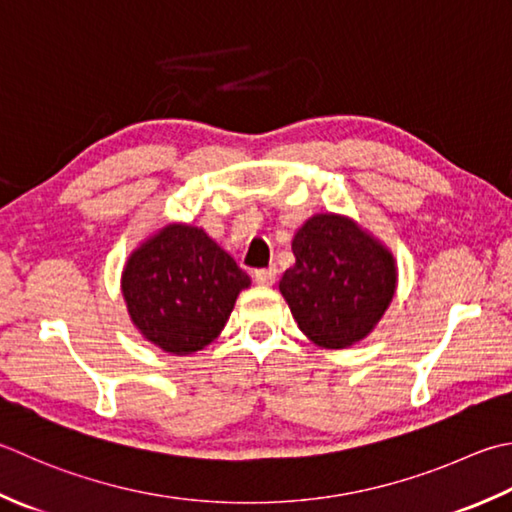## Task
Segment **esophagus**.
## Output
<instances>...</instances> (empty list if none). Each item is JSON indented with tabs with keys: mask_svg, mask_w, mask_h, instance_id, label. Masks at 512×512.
<instances>
[{
	"mask_svg": "<svg viewBox=\"0 0 512 512\" xmlns=\"http://www.w3.org/2000/svg\"><path fill=\"white\" fill-rule=\"evenodd\" d=\"M277 279V268L270 266V268H259L255 270V282L262 284V286H273Z\"/></svg>",
	"mask_w": 512,
	"mask_h": 512,
	"instance_id": "obj_1",
	"label": "esophagus"
}]
</instances>
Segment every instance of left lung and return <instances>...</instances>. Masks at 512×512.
<instances>
[{
    "label": "left lung",
    "instance_id": "8db88e82",
    "mask_svg": "<svg viewBox=\"0 0 512 512\" xmlns=\"http://www.w3.org/2000/svg\"><path fill=\"white\" fill-rule=\"evenodd\" d=\"M295 266L279 293L299 330L322 348H346L373 333L397 290L390 250L337 213H317L293 237Z\"/></svg>",
    "mask_w": 512,
    "mask_h": 512
}]
</instances>
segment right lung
I'll return each instance as SVG.
<instances>
[{
	"label": "right lung",
	"mask_w": 512,
	"mask_h": 512,
	"mask_svg": "<svg viewBox=\"0 0 512 512\" xmlns=\"http://www.w3.org/2000/svg\"><path fill=\"white\" fill-rule=\"evenodd\" d=\"M250 277L204 228L166 224L128 255L122 295L146 342L193 355L222 333Z\"/></svg>",
	"instance_id": "right-lung-1"
}]
</instances>
